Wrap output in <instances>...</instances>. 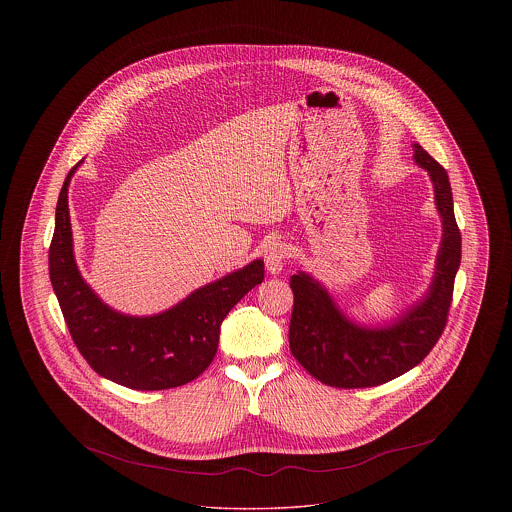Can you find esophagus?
<instances>
[{
	"mask_svg": "<svg viewBox=\"0 0 512 512\" xmlns=\"http://www.w3.org/2000/svg\"><path fill=\"white\" fill-rule=\"evenodd\" d=\"M288 259V247L284 242H270L265 249V265L270 274H280Z\"/></svg>",
	"mask_w": 512,
	"mask_h": 512,
	"instance_id": "esophagus-1",
	"label": "esophagus"
}]
</instances>
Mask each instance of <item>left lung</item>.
Here are the masks:
<instances>
[{"mask_svg":"<svg viewBox=\"0 0 512 512\" xmlns=\"http://www.w3.org/2000/svg\"><path fill=\"white\" fill-rule=\"evenodd\" d=\"M413 149L416 165L432 178L443 224L436 272L426 295L390 324L368 328L345 317L311 274L299 270L290 278V349L299 365L326 386L351 390L386 384L424 361L445 328L461 265V230L447 172L418 144Z\"/></svg>","mask_w":512,"mask_h":512,"instance_id":"left-lung-1","label":"left lung"}]
</instances>
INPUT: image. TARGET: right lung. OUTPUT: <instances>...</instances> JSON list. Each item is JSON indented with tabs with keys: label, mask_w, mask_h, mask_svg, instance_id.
Here are the masks:
<instances>
[{
	"label": "right lung",
	"mask_w": 512,
	"mask_h": 512,
	"mask_svg": "<svg viewBox=\"0 0 512 512\" xmlns=\"http://www.w3.org/2000/svg\"><path fill=\"white\" fill-rule=\"evenodd\" d=\"M67 174L55 209L49 245V278L73 341L99 376L130 390H171L197 378L215 359L220 324L230 309L265 278V263L255 259L226 274L165 313L130 317L105 305L76 267L69 217Z\"/></svg>",
	"instance_id": "1"
}]
</instances>
